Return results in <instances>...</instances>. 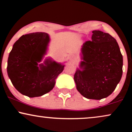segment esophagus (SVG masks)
<instances>
[{"label": "esophagus", "mask_w": 132, "mask_h": 132, "mask_svg": "<svg viewBox=\"0 0 132 132\" xmlns=\"http://www.w3.org/2000/svg\"><path fill=\"white\" fill-rule=\"evenodd\" d=\"M69 60H70L71 61H72V62H75L76 60L75 57H74V56H72V55H71V56H69Z\"/></svg>", "instance_id": "34e87169"}]
</instances>
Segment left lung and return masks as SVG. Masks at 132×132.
Listing matches in <instances>:
<instances>
[{"mask_svg":"<svg viewBox=\"0 0 132 132\" xmlns=\"http://www.w3.org/2000/svg\"><path fill=\"white\" fill-rule=\"evenodd\" d=\"M81 48L82 61L74 74L76 88L87 99L109 96L122 76L123 57L116 40L108 33L92 31Z\"/></svg>","mask_w":132,"mask_h":132,"instance_id":"left-lung-1","label":"left lung"}]
</instances>
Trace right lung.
<instances>
[{"label":"right lung","mask_w":132,"mask_h":132,"mask_svg":"<svg viewBox=\"0 0 132 132\" xmlns=\"http://www.w3.org/2000/svg\"><path fill=\"white\" fill-rule=\"evenodd\" d=\"M50 36L45 32L23 35L13 44L7 61V74L15 88L30 98L48 93L64 64L50 58L40 63L47 54Z\"/></svg>","instance_id":"1"}]
</instances>
